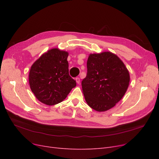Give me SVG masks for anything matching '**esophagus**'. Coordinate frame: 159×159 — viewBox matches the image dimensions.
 Segmentation results:
<instances>
[{
	"instance_id": "esophagus-1",
	"label": "esophagus",
	"mask_w": 159,
	"mask_h": 159,
	"mask_svg": "<svg viewBox=\"0 0 159 159\" xmlns=\"http://www.w3.org/2000/svg\"><path fill=\"white\" fill-rule=\"evenodd\" d=\"M75 81H76V83L78 84H80V79L79 78H75Z\"/></svg>"
}]
</instances>
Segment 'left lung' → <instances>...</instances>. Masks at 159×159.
Wrapping results in <instances>:
<instances>
[{
	"mask_svg": "<svg viewBox=\"0 0 159 159\" xmlns=\"http://www.w3.org/2000/svg\"><path fill=\"white\" fill-rule=\"evenodd\" d=\"M87 68V75L81 81L85 99L93 109L106 111L125 94L129 72L122 60L111 52L90 54Z\"/></svg>",
	"mask_w": 159,
	"mask_h": 159,
	"instance_id": "1",
	"label": "left lung"
}]
</instances>
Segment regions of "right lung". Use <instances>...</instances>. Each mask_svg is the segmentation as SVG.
<instances>
[{
  "label": "right lung",
  "mask_w": 159,
  "mask_h": 159,
  "mask_svg": "<svg viewBox=\"0 0 159 159\" xmlns=\"http://www.w3.org/2000/svg\"><path fill=\"white\" fill-rule=\"evenodd\" d=\"M68 52L52 48L34 61L29 72V84L35 97L47 105L64 101L76 86L69 75Z\"/></svg>",
  "instance_id": "add662e5"
}]
</instances>
